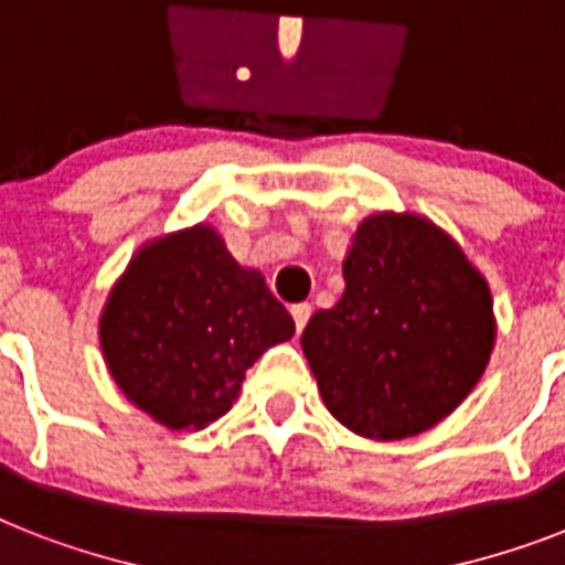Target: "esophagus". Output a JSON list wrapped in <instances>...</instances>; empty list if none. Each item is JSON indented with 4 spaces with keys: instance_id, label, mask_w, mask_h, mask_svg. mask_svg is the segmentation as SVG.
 <instances>
[{
    "instance_id": "obj_1",
    "label": "esophagus",
    "mask_w": 565,
    "mask_h": 565,
    "mask_svg": "<svg viewBox=\"0 0 565 565\" xmlns=\"http://www.w3.org/2000/svg\"><path fill=\"white\" fill-rule=\"evenodd\" d=\"M290 313H292V322H296V330H305L307 319H310V313H313V307L307 305V301H301V305L290 307Z\"/></svg>"
}]
</instances>
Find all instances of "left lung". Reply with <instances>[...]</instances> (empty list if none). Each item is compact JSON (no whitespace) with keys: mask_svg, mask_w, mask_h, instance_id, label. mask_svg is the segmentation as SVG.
<instances>
[{"mask_svg":"<svg viewBox=\"0 0 565 565\" xmlns=\"http://www.w3.org/2000/svg\"><path fill=\"white\" fill-rule=\"evenodd\" d=\"M342 275V298L301 333L324 406L374 441L433 429L488 369L497 319L484 275L409 211L362 220Z\"/></svg>","mask_w":565,"mask_h":565,"instance_id":"8db88e82","label":"left lung"}]
</instances>
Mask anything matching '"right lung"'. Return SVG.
<instances>
[{
  "label": "right lung",
  "mask_w": 565,
  "mask_h": 565,
  "mask_svg": "<svg viewBox=\"0 0 565 565\" xmlns=\"http://www.w3.org/2000/svg\"><path fill=\"white\" fill-rule=\"evenodd\" d=\"M100 351L127 401L168 429H203L237 401L246 369L296 333L258 269L211 226L145 243L109 290Z\"/></svg>",
  "instance_id": "right-lung-1"
}]
</instances>
